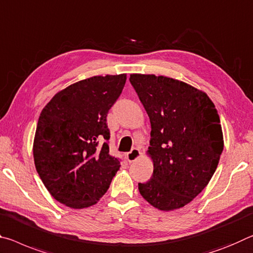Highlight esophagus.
Here are the masks:
<instances>
[{
  "label": "esophagus",
  "instance_id": "obj_1",
  "mask_svg": "<svg viewBox=\"0 0 253 253\" xmlns=\"http://www.w3.org/2000/svg\"><path fill=\"white\" fill-rule=\"evenodd\" d=\"M140 156H141V151H140V149L133 148L130 152H127L126 158L127 161H129V163H133V161L140 158Z\"/></svg>",
  "mask_w": 253,
  "mask_h": 253
}]
</instances>
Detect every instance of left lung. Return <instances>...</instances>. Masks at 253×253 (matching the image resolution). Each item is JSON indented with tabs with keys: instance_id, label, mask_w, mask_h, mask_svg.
Segmentation results:
<instances>
[{
	"instance_id": "obj_1",
	"label": "left lung",
	"mask_w": 253,
	"mask_h": 253,
	"mask_svg": "<svg viewBox=\"0 0 253 253\" xmlns=\"http://www.w3.org/2000/svg\"><path fill=\"white\" fill-rule=\"evenodd\" d=\"M150 119L147 155L154 173L139 192L160 211L192 202L210 183L224 147L220 117L208 94L166 76L131 74Z\"/></svg>"
}]
</instances>
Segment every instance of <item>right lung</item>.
Returning <instances> with one entry per match:
<instances>
[{
    "instance_id": "obj_1",
    "label": "right lung",
    "mask_w": 253,
    "mask_h": 253,
    "mask_svg": "<svg viewBox=\"0 0 253 253\" xmlns=\"http://www.w3.org/2000/svg\"><path fill=\"white\" fill-rule=\"evenodd\" d=\"M126 81V74L86 78L58 92L41 111L36 169L51 196L70 209L96 204L121 167L110 155L106 117Z\"/></svg>"
}]
</instances>
